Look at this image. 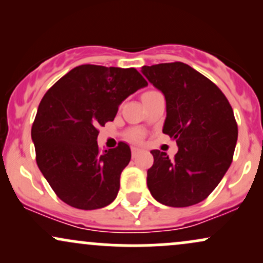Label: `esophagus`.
I'll list each match as a JSON object with an SVG mask.
<instances>
[{
  "mask_svg": "<svg viewBox=\"0 0 263 263\" xmlns=\"http://www.w3.org/2000/svg\"><path fill=\"white\" fill-rule=\"evenodd\" d=\"M131 151H132V157H134V158H135L136 156L138 155V153L141 152V149H140V148H137V147H132Z\"/></svg>",
  "mask_w": 263,
  "mask_h": 263,
  "instance_id": "34e87169",
  "label": "esophagus"
}]
</instances>
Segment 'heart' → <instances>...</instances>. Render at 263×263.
I'll return each instance as SVG.
<instances>
[{"instance_id": "obj_1", "label": "heart", "mask_w": 263, "mask_h": 263, "mask_svg": "<svg viewBox=\"0 0 263 263\" xmlns=\"http://www.w3.org/2000/svg\"><path fill=\"white\" fill-rule=\"evenodd\" d=\"M148 92H152V91H148ZM129 138H131L132 141H136V142L142 141V138H143V132H142L141 129H134V131L129 132Z\"/></svg>"}]
</instances>
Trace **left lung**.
<instances>
[{"mask_svg": "<svg viewBox=\"0 0 263 263\" xmlns=\"http://www.w3.org/2000/svg\"><path fill=\"white\" fill-rule=\"evenodd\" d=\"M141 71L164 95L163 134L178 146L172 159L165 152L151 151L155 162L147 171V186L167 206L200 203L232 162L237 123L231 105L213 81L184 63L144 65Z\"/></svg>", "mask_w": 263, "mask_h": 263, "instance_id": "8db88e82", "label": "left lung"}]
</instances>
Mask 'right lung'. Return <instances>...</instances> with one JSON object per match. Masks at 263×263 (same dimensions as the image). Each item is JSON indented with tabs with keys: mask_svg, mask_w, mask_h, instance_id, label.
<instances>
[{
	"mask_svg": "<svg viewBox=\"0 0 263 263\" xmlns=\"http://www.w3.org/2000/svg\"><path fill=\"white\" fill-rule=\"evenodd\" d=\"M135 68L79 65L45 92L32 126L35 159L64 203L93 210L111 204L131 159L125 142L101 151L98 128L114 121L119 106L147 86Z\"/></svg>",
	"mask_w": 263,
	"mask_h": 263,
	"instance_id": "right-lung-1",
	"label": "right lung"
}]
</instances>
